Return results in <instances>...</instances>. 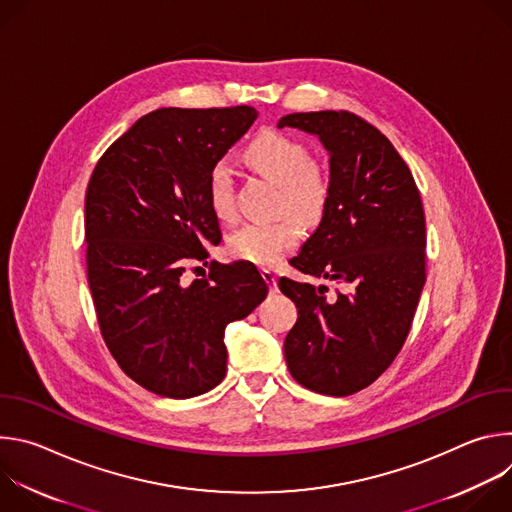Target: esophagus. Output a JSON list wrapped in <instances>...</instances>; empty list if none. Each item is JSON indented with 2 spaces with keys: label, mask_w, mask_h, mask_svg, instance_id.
I'll return each instance as SVG.
<instances>
[{
  "label": "esophagus",
  "mask_w": 512,
  "mask_h": 512,
  "mask_svg": "<svg viewBox=\"0 0 512 512\" xmlns=\"http://www.w3.org/2000/svg\"><path fill=\"white\" fill-rule=\"evenodd\" d=\"M261 275H263L265 283L269 285V289H271V291H277V275H275L271 269H263Z\"/></svg>",
  "instance_id": "esophagus-1"
}]
</instances>
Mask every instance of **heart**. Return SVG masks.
<instances>
[{"instance_id": "heart-1", "label": "heart", "mask_w": 512, "mask_h": 512, "mask_svg": "<svg viewBox=\"0 0 512 512\" xmlns=\"http://www.w3.org/2000/svg\"><path fill=\"white\" fill-rule=\"evenodd\" d=\"M245 160L259 174L279 184V210H287L304 225H316L330 200V178L326 170L310 160V150L300 139L263 129L245 148ZM206 200L214 216L231 218L235 214L233 172L225 160H218L206 174ZM300 241V225L294 218H279L273 223H247L227 239L233 259L259 267L277 265L285 253Z\"/></svg>"}]
</instances>
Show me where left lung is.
Returning a JSON list of instances; mask_svg holds the SVG:
<instances>
[{
  "mask_svg": "<svg viewBox=\"0 0 512 512\" xmlns=\"http://www.w3.org/2000/svg\"><path fill=\"white\" fill-rule=\"evenodd\" d=\"M277 127L318 135L330 156V200L298 271L344 287L281 277L298 322L285 336L287 369L310 391L346 397L375 383L411 330L425 285V214L393 143L348 111L291 113Z\"/></svg>",
  "mask_w": 512,
  "mask_h": 512,
  "instance_id": "1",
  "label": "left lung"
}]
</instances>
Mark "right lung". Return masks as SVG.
I'll return each mask as SVG.
<instances>
[{
	"instance_id": "right-lung-1",
	"label": "right lung",
	"mask_w": 512,
	"mask_h": 512,
	"mask_svg": "<svg viewBox=\"0 0 512 512\" xmlns=\"http://www.w3.org/2000/svg\"><path fill=\"white\" fill-rule=\"evenodd\" d=\"M257 119L247 105L158 109L137 119L97 162L85 196L87 277L103 340L143 389L188 399L227 373L225 328L249 316L267 283L247 261H188L221 243L206 174Z\"/></svg>"
}]
</instances>
